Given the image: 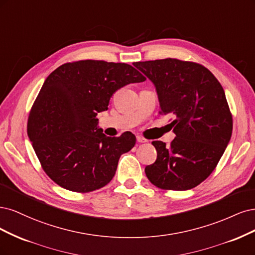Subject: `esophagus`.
<instances>
[{
	"mask_svg": "<svg viewBox=\"0 0 255 255\" xmlns=\"http://www.w3.org/2000/svg\"><path fill=\"white\" fill-rule=\"evenodd\" d=\"M136 141H137L138 143H145V142H146V139H144L142 136L136 135Z\"/></svg>",
	"mask_w": 255,
	"mask_h": 255,
	"instance_id": "esophagus-1",
	"label": "esophagus"
}]
</instances>
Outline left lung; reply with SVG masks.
I'll return each mask as SVG.
<instances>
[{"label": "left lung", "instance_id": "obj_1", "mask_svg": "<svg viewBox=\"0 0 255 255\" xmlns=\"http://www.w3.org/2000/svg\"><path fill=\"white\" fill-rule=\"evenodd\" d=\"M157 89L160 114H171L174 141L151 144L157 160L145 167L165 191H186L207 179L224 154L233 129L224 88L202 64L176 58L134 62Z\"/></svg>", "mask_w": 255, "mask_h": 255}]
</instances>
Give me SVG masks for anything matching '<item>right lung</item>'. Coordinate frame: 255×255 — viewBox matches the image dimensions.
Returning a JSON list of instances; mask_svg holds the SVG:
<instances>
[{"instance_id": "add662e5", "label": "right lung", "mask_w": 255, "mask_h": 255, "mask_svg": "<svg viewBox=\"0 0 255 255\" xmlns=\"http://www.w3.org/2000/svg\"><path fill=\"white\" fill-rule=\"evenodd\" d=\"M145 80L130 64L90 59L67 62L48 75L29 111L27 134L55 183L89 193L111 181L135 136L129 131L105 135L96 116L108 109L119 89Z\"/></svg>"}]
</instances>
